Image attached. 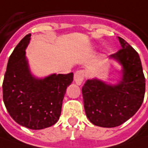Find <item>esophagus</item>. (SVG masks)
Here are the masks:
<instances>
[{"label":"esophagus","mask_w":148,"mask_h":148,"mask_svg":"<svg viewBox=\"0 0 148 148\" xmlns=\"http://www.w3.org/2000/svg\"><path fill=\"white\" fill-rule=\"evenodd\" d=\"M84 78H85V71L84 70H78L75 72L74 79L77 85H81Z\"/></svg>","instance_id":"esophagus-1"}]
</instances>
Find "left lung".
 <instances>
[{
    "label": "left lung",
    "instance_id": "8db88e82",
    "mask_svg": "<svg viewBox=\"0 0 148 148\" xmlns=\"http://www.w3.org/2000/svg\"><path fill=\"white\" fill-rule=\"evenodd\" d=\"M121 49L108 59L121 66L120 78L108 83L98 78L87 79L82 88L88 120L97 126L112 128L123 124L137 112L145 94V78L140 57L130 45L117 37Z\"/></svg>",
    "mask_w": 148,
    "mask_h": 148
}]
</instances>
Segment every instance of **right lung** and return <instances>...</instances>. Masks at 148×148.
<instances>
[{"instance_id":"1","label":"right lung","mask_w":148,"mask_h":148,"mask_svg":"<svg viewBox=\"0 0 148 148\" xmlns=\"http://www.w3.org/2000/svg\"><path fill=\"white\" fill-rule=\"evenodd\" d=\"M31 36L28 34L19 42L9 58L3 81V100L18 124L41 130L59 120L64 95L74 74H51L43 78L32 74L26 57Z\"/></svg>"}]
</instances>
